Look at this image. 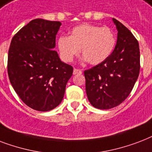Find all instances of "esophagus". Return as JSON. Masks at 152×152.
Segmentation results:
<instances>
[{"label": "esophagus", "instance_id": "34e87169", "mask_svg": "<svg viewBox=\"0 0 152 152\" xmlns=\"http://www.w3.org/2000/svg\"><path fill=\"white\" fill-rule=\"evenodd\" d=\"M73 74L74 75H81L82 74V70H79V69H76V68H75L74 69V72H73Z\"/></svg>", "mask_w": 152, "mask_h": 152}]
</instances>
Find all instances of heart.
I'll list each match as a JSON object with an SVG mask.
<instances>
[{
  "instance_id": "b5f03b06",
  "label": "heart",
  "mask_w": 152,
  "mask_h": 152,
  "mask_svg": "<svg viewBox=\"0 0 152 152\" xmlns=\"http://www.w3.org/2000/svg\"><path fill=\"white\" fill-rule=\"evenodd\" d=\"M116 39L111 28L91 23H83L73 28L70 36H61L57 47L61 57L70 63L80 53L93 65L103 63L112 55Z\"/></svg>"
}]
</instances>
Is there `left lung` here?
<instances>
[{
    "instance_id": "obj_1",
    "label": "left lung",
    "mask_w": 152,
    "mask_h": 152,
    "mask_svg": "<svg viewBox=\"0 0 152 152\" xmlns=\"http://www.w3.org/2000/svg\"><path fill=\"white\" fill-rule=\"evenodd\" d=\"M118 31L112 55L103 63L84 71L87 97L93 106L109 109L130 94L139 77L140 62L137 39L129 29L113 18Z\"/></svg>"
}]
</instances>
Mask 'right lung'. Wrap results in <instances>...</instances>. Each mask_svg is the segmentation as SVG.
Masks as SVG:
<instances>
[{"instance_id": "right-lung-1", "label": "right lung", "mask_w": 152, "mask_h": 152, "mask_svg": "<svg viewBox=\"0 0 152 152\" xmlns=\"http://www.w3.org/2000/svg\"><path fill=\"white\" fill-rule=\"evenodd\" d=\"M62 23L35 19L12 39L8 75L14 90L25 104L50 111L63 101L73 67L60 60L54 50Z\"/></svg>"}]
</instances>
